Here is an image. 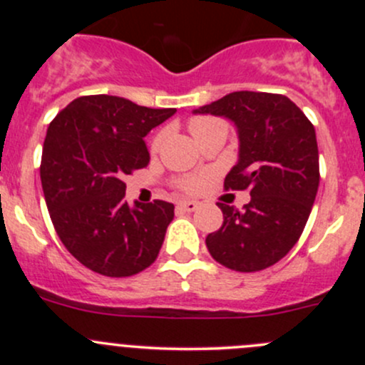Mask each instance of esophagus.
I'll return each mask as SVG.
<instances>
[{"label":"esophagus","mask_w":365,"mask_h":365,"mask_svg":"<svg viewBox=\"0 0 365 365\" xmlns=\"http://www.w3.org/2000/svg\"><path fill=\"white\" fill-rule=\"evenodd\" d=\"M178 208L183 210V212H196V210L200 208V203L192 200H183L178 203Z\"/></svg>","instance_id":"34e87169"}]
</instances>
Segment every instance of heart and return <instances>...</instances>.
<instances>
[{"instance_id": "1", "label": "heart", "mask_w": 365, "mask_h": 365, "mask_svg": "<svg viewBox=\"0 0 365 365\" xmlns=\"http://www.w3.org/2000/svg\"><path fill=\"white\" fill-rule=\"evenodd\" d=\"M215 123H220V121L213 120V118H205V116L194 118V120H190V123H189L190 134L196 138V135L200 134L201 130H205V128L212 127V125H215ZM160 141H162V135H157V138L153 139V143H152V150H159ZM201 183H203V180H201L200 176H187V178L180 180V187H182V189H185V190H189V192H194V190L200 189Z\"/></svg>"}]
</instances>
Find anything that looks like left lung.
Segmentation results:
<instances>
[{
	"label": "left lung",
	"instance_id": "obj_1",
	"mask_svg": "<svg viewBox=\"0 0 365 365\" xmlns=\"http://www.w3.org/2000/svg\"><path fill=\"white\" fill-rule=\"evenodd\" d=\"M192 113L233 121L238 160L224 189L251 190L242 212L217 203L224 222L206 237L208 252L237 272L272 267L297 244L314 205L319 185L314 127L288 97L257 91H233Z\"/></svg>",
	"mask_w": 365,
	"mask_h": 365
}]
</instances>
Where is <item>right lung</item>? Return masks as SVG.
Wrapping results in <instances>:
<instances>
[{
    "mask_svg": "<svg viewBox=\"0 0 365 365\" xmlns=\"http://www.w3.org/2000/svg\"><path fill=\"white\" fill-rule=\"evenodd\" d=\"M175 113L88 95L51 121L40 164L47 210L65 247L90 270L130 277L159 256L175 206L160 200L130 206L123 178L148 165L146 134Z\"/></svg>",
    "mask_w": 365,
    "mask_h": 365,
    "instance_id": "1",
    "label": "right lung"
}]
</instances>
